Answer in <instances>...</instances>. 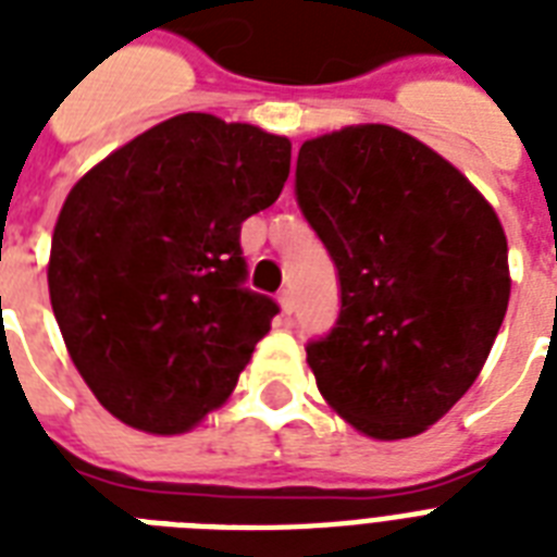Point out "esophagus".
<instances>
[{"mask_svg": "<svg viewBox=\"0 0 557 557\" xmlns=\"http://www.w3.org/2000/svg\"><path fill=\"white\" fill-rule=\"evenodd\" d=\"M277 300H280V309H283V312H286V314L295 312V295H292L288 288H283V292H280Z\"/></svg>", "mask_w": 557, "mask_h": 557, "instance_id": "esophagus-1", "label": "esophagus"}]
</instances>
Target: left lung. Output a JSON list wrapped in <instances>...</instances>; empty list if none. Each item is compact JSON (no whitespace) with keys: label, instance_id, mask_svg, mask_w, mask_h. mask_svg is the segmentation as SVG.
Returning a JSON list of instances; mask_svg holds the SVG:
<instances>
[{"label":"left lung","instance_id":"left-lung-1","mask_svg":"<svg viewBox=\"0 0 557 557\" xmlns=\"http://www.w3.org/2000/svg\"><path fill=\"white\" fill-rule=\"evenodd\" d=\"M295 193L341 283L338 321L306 344L321 396L372 440L428 431L506 318L500 219L450 161L384 124L306 141Z\"/></svg>","mask_w":557,"mask_h":557}]
</instances>
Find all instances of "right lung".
Masks as SVG:
<instances>
[{
	"label": "right lung",
	"mask_w": 557,
	"mask_h": 557,
	"mask_svg": "<svg viewBox=\"0 0 557 557\" xmlns=\"http://www.w3.org/2000/svg\"><path fill=\"white\" fill-rule=\"evenodd\" d=\"M292 144L185 112L95 164L65 196L48 295L109 413L185 433L216 410L280 312L245 288L239 231L286 185Z\"/></svg>",
	"instance_id": "right-lung-1"
}]
</instances>
